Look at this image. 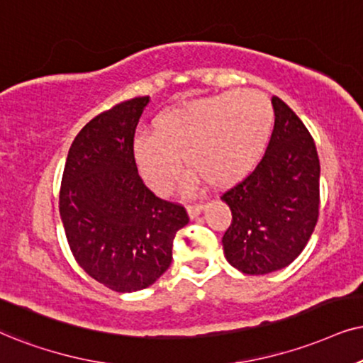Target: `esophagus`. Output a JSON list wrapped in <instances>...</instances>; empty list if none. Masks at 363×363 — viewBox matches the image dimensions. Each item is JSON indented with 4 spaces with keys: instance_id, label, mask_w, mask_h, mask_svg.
Masks as SVG:
<instances>
[{
    "instance_id": "1",
    "label": "esophagus",
    "mask_w": 363,
    "mask_h": 363,
    "mask_svg": "<svg viewBox=\"0 0 363 363\" xmlns=\"http://www.w3.org/2000/svg\"><path fill=\"white\" fill-rule=\"evenodd\" d=\"M204 209V204H192V206H187V214H189L191 219H194L199 216L201 213H203Z\"/></svg>"
}]
</instances>
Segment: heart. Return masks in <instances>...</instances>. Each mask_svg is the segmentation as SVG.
Returning a JSON list of instances; mask_svg holds the SVG:
<instances>
[{
    "label": "heart",
    "mask_w": 363,
    "mask_h": 363,
    "mask_svg": "<svg viewBox=\"0 0 363 363\" xmlns=\"http://www.w3.org/2000/svg\"><path fill=\"white\" fill-rule=\"evenodd\" d=\"M154 132H137L132 159L140 177L157 194H167L182 160L194 169L187 184L201 177L214 187L240 181L263 157L273 128V107L258 90H229L162 110Z\"/></svg>",
    "instance_id": "b5f03b06"
}]
</instances>
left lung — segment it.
Returning <instances> with one entry per match:
<instances>
[{
  "mask_svg": "<svg viewBox=\"0 0 363 363\" xmlns=\"http://www.w3.org/2000/svg\"><path fill=\"white\" fill-rule=\"evenodd\" d=\"M264 157L223 194L233 214L223 236L228 263L245 274L286 268L305 250L320 204V160L303 122L278 97Z\"/></svg>",
  "mask_w": 363,
  "mask_h": 363,
  "instance_id": "obj_1",
  "label": "left lung"
}]
</instances>
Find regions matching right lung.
I'll use <instances>...</instances> for the list:
<instances>
[{"label": "right lung", "instance_id": "obj_1", "mask_svg": "<svg viewBox=\"0 0 363 363\" xmlns=\"http://www.w3.org/2000/svg\"><path fill=\"white\" fill-rule=\"evenodd\" d=\"M150 102L135 97L86 123L68 150L60 218L84 272L117 293L144 290L172 259L176 233L189 223L182 206L145 187L132 139Z\"/></svg>", "mask_w": 363, "mask_h": 363}]
</instances>
